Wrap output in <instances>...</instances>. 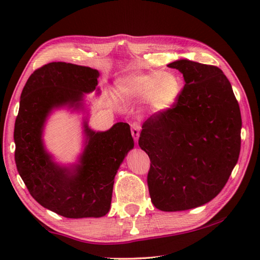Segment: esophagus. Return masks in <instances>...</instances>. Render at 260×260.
<instances>
[{
  "label": "esophagus",
  "mask_w": 260,
  "mask_h": 260,
  "mask_svg": "<svg viewBox=\"0 0 260 260\" xmlns=\"http://www.w3.org/2000/svg\"><path fill=\"white\" fill-rule=\"evenodd\" d=\"M131 129H132V135H133L135 142H138L139 136H140V132H141L140 124H138V122H133V124L131 125Z\"/></svg>",
  "instance_id": "34e87169"
}]
</instances>
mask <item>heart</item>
<instances>
[{"label":"heart","instance_id":"obj_1","mask_svg":"<svg viewBox=\"0 0 260 260\" xmlns=\"http://www.w3.org/2000/svg\"><path fill=\"white\" fill-rule=\"evenodd\" d=\"M118 91L125 98L144 99L149 111L162 114L170 111L181 94V82L172 72H129L117 81Z\"/></svg>","mask_w":260,"mask_h":260}]
</instances>
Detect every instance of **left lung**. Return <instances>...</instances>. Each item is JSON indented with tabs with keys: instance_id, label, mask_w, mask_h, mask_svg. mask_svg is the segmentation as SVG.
<instances>
[{
	"instance_id": "1",
	"label": "left lung",
	"mask_w": 260,
	"mask_h": 260,
	"mask_svg": "<svg viewBox=\"0 0 260 260\" xmlns=\"http://www.w3.org/2000/svg\"><path fill=\"white\" fill-rule=\"evenodd\" d=\"M177 104L143 122L139 146L150 158L148 187L155 208H199L222 190L239 160L242 119L230 80L213 65L179 59Z\"/></svg>"
}]
</instances>
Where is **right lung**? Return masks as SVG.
Masks as SVG:
<instances>
[{
    "instance_id": "obj_1",
    "label": "right lung",
    "mask_w": 260,
    "mask_h": 260,
    "mask_svg": "<svg viewBox=\"0 0 260 260\" xmlns=\"http://www.w3.org/2000/svg\"><path fill=\"white\" fill-rule=\"evenodd\" d=\"M98 70L54 61L35 70L21 91L14 139L18 173L33 199L65 218H100L110 211L114 177L134 148L131 127L117 122L96 132L83 119V150L78 161L59 165L47 151L43 129L50 113L86 111L85 94L98 90Z\"/></svg>"
}]
</instances>
